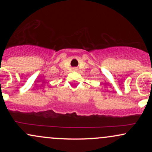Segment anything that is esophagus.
Segmentation results:
<instances>
[{
    "label": "esophagus",
    "instance_id": "34e87169",
    "mask_svg": "<svg viewBox=\"0 0 152 152\" xmlns=\"http://www.w3.org/2000/svg\"><path fill=\"white\" fill-rule=\"evenodd\" d=\"M74 70H76V69H74Z\"/></svg>",
    "mask_w": 152,
    "mask_h": 152
}]
</instances>
